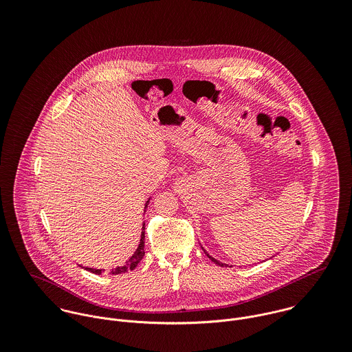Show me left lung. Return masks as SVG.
<instances>
[{
    "label": "left lung",
    "instance_id": "8db88e82",
    "mask_svg": "<svg viewBox=\"0 0 352 352\" xmlns=\"http://www.w3.org/2000/svg\"><path fill=\"white\" fill-rule=\"evenodd\" d=\"M206 254H207V257H208L211 261H214L215 264H218V265H221V267H225V265H226V264H223V263H219V261H218V260H215L214 257H211V256H210L207 252H206Z\"/></svg>",
    "mask_w": 352,
    "mask_h": 352
}]
</instances>
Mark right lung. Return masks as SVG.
Returning <instances> with one entry per match:
<instances>
[{"label":"right lung","mask_w":352,"mask_h":352,"mask_svg":"<svg viewBox=\"0 0 352 352\" xmlns=\"http://www.w3.org/2000/svg\"><path fill=\"white\" fill-rule=\"evenodd\" d=\"M146 207H148V204H146ZM144 256H145V222H144L142 234H141V243H140V245H138V250L135 251V253H134L124 264L112 268V270L109 271V274H111V275H118V274H123V272H127V271H133V270L138 265V263L144 258ZM87 270L91 271V272H94V274H98V275H100L101 274V270H94V268H87Z\"/></svg>","instance_id":"1"}]
</instances>
